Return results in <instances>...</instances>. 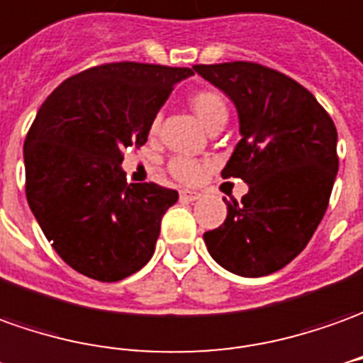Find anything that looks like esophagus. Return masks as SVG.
<instances>
[{"label": "esophagus", "instance_id": "obj_1", "mask_svg": "<svg viewBox=\"0 0 363 363\" xmlns=\"http://www.w3.org/2000/svg\"><path fill=\"white\" fill-rule=\"evenodd\" d=\"M179 197L186 199V201H197V199L201 197V194H199V191H191V189H182V191H179Z\"/></svg>", "mask_w": 363, "mask_h": 363}]
</instances>
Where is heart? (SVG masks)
Returning <instances> with one entry per match:
<instances>
[{"label":"heart","instance_id":"obj_1","mask_svg":"<svg viewBox=\"0 0 363 363\" xmlns=\"http://www.w3.org/2000/svg\"><path fill=\"white\" fill-rule=\"evenodd\" d=\"M189 104L197 114V118L201 120L207 128L213 124L215 120L227 116V106H225L223 99L213 91H197L196 94H191ZM157 126H160V114H156L150 122V134L152 136L157 132ZM169 172L179 182H194L201 174V164H197L189 157H174L169 162Z\"/></svg>","mask_w":363,"mask_h":363}]
</instances>
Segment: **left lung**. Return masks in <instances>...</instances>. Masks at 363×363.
Here are the masks:
<instances>
[{
    "instance_id": "obj_1",
    "label": "left lung",
    "mask_w": 363,
    "mask_h": 363,
    "mask_svg": "<svg viewBox=\"0 0 363 363\" xmlns=\"http://www.w3.org/2000/svg\"><path fill=\"white\" fill-rule=\"evenodd\" d=\"M237 108L239 134L223 177L249 194L227 203L221 227L203 233L207 251L239 277L277 272L302 253L328 207L338 174V132L302 84L247 61L196 65Z\"/></svg>"
}]
</instances>
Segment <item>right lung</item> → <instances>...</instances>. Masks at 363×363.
Masks as SVG:
<instances>
[{
	"instance_id": "right-lung-1",
	"label": "right lung",
	"mask_w": 363,
	"mask_h": 363,
	"mask_svg": "<svg viewBox=\"0 0 363 363\" xmlns=\"http://www.w3.org/2000/svg\"><path fill=\"white\" fill-rule=\"evenodd\" d=\"M191 74L108 62L67 79L37 112L23 144L25 194L52 249L77 272L116 282L152 259L177 191L128 184L122 150L146 144L152 118Z\"/></svg>"
}]
</instances>
